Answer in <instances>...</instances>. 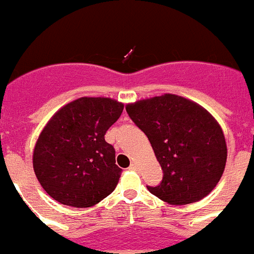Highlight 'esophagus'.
I'll return each instance as SVG.
<instances>
[{
  "instance_id": "esophagus-1",
  "label": "esophagus",
  "mask_w": 254,
  "mask_h": 254,
  "mask_svg": "<svg viewBox=\"0 0 254 254\" xmlns=\"http://www.w3.org/2000/svg\"><path fill=\"white\" fill-rule=\"evenodd\" d=\"M129 170H137L136 164H131V166H129Z\"/></svg>"
}]
</instances>
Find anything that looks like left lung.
<instances>
[{"label":"left lung","instance_id":"1","mask_svg":"<svg viewBox=\"0 0 254 254\" xmlns=\"http://www.w3.org/2000/svg\"><path fill=\"white\" fill-rule=\"evenodd\" d=\"M147 135L164 172L159 186L148 190L174 206L198 202L220 181L227 144L216 119L204 107L176 94L140 99L126 106Z\"/></svg>","mask_w":254,"mask_h":254}]
</instances>
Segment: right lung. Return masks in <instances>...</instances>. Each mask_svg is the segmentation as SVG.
<instances>
[{"mask_svg": "<svg viewBox=\"0 0 254 254\" xmlns=\"http://www.w3.org/2000/svg\"><path fill=\"white\" fill-rule=\"evenodd\" d=\"M125 105L106 97H81L56 111L36 140L32 166L51 198L92 207L114 191L122 169L105 133Z\"/></svg>", "mask_w": 254, "mask_h": 254, "instance_id": "1", "label": "right lung"}]
</instances>
